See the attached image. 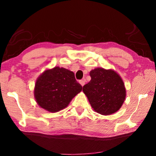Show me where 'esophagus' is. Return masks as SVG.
<instances>
[{"label":"esophagus","mask_w":156,"mask_h":156,"mask_svg":"<svg viewBox=\"0 0 156 156\" xmlns=\"http://www.w3.org/2000/svg\"><path fill=\"white\" fill-rule=\"evenodd\" d=\"M80 84L83 87V86H84V85L85 84V80H80Z\"/></svg>","instance_id":"34e87169"}]
</instances>
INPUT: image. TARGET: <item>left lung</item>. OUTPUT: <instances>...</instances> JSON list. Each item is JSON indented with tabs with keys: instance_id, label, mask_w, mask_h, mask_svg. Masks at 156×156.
I'll list each match as a JSON object with an SVG mask.
<instances>
[{
	"instance_id": "left-lung-1",
	"label": "left lung",
	"mask_w": 156,
	"mask_h": 156,
	"mask_svg": "<svg viewBox=\"0 0 156 156\" xmlns=\"http://www.w3.org/2000/svg\"><path fill=\"white\" fill-rule=\"evenodd\" d=\"M91 80L83 87L91 107L101 115L116 112L125 101L126 91L120 75L114 69L98 67L90 71Z\"/></svg>"
}]
</instances>
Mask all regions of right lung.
Wrapping results in <instances>:
<instances>
[{
  "mask_svg": "<svg viewBox=\"0 0 156 156\" xmlns=\"http://www.w3.org/2000/svg\"><path fill=\"white\" fill-rule=\"evenodd\" d=\"M82 90L73 72L63 67L48 69L37 79L34 89L36 102L49 112H59Z\"/></svg>",
  "mask_w": 156,
  "mask_h": 156,
  "instance_id": "1",
  "label": "right lung"
}]
</instances>
